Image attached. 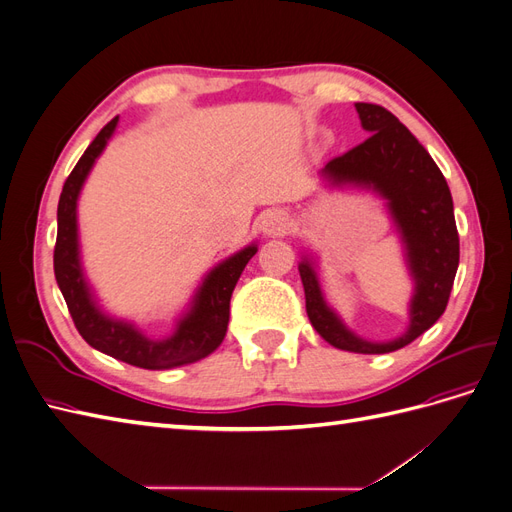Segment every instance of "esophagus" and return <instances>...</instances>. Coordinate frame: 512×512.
Listing matches in <instances>:
<instances>
[{"mask_svg":"<svg viewBox=\"0 0 512 512\" xmlns=\"http://www.w3.org/2000/svg\"><path fill=\"white\" fill-rule=\"evenodd\" d=\"M290 226L288 220V213L282 209H273L265 215V220H262V230L267 232V235H282Z\"/></svg>","mask_w":512,"mask_h":512,"instance_id":"obj_1","label":"esophagus"}]
</instances>
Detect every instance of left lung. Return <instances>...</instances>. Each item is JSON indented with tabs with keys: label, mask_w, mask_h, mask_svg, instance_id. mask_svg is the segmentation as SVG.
I'll return each instance as SVG.
<instances>
[{
	"label": "left lung",
	"mask_w": 512,
	"mask_h": 512,
	"mask_svg": "<svg viewBox=\"0 0 512 512\" xmlns=\"http://www.w3.org/2000/svg\"><path fill=\"white\" fill-rule=\"evenodd\" d=\"M356 111L369 136L361 145L329 160L324 175L337 183L374 185L389 198L416 282L410 331L389 344L363 342L346 331L324 303L309 262H301L299 273L309 322L331 346L359 354H384L408 346L444 314L459 267V232L451 190L427 149L384 106L356 102Z\"/></svg>",
	"instance_id": "8db88e82"
}]
</instances>
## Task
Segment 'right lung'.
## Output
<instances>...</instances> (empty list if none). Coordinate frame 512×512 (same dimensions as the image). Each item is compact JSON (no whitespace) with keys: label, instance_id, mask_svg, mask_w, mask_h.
<instances>
[{"label":"right lung","instance_id":"1","mask_svg":"<svg viewBox=\"0 0 512 512\" xmlns=\"http://www.w3.org/2000/svg\"><path fill=\"white\" fill-rule=\"evenodd\" d=\"M115 126L117 117L108 121L94 141H91L81 160L76 162L72 173L68 175L64 190H61L57 207V241L53 252V267L59 290L64 294L74 327L79 329L85 342L96 350L143 369H170L196 363L218 350L224 342L230 318L232 290H235L245 265L256 254V247H245L243 252L228 258L218 269L211 271L198 292L192 312L181 320L175 335L162 339V342H153V339L132 329L130 324L102 316L89 297L79 265L76 198H79L89 168L94 166Z\"/></svg>","mask_w":512,"mask_h":512}]
</instances>
